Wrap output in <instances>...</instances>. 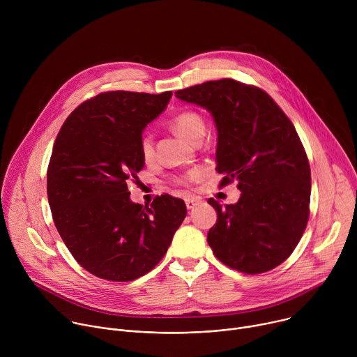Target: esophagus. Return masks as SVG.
Here are the masks:
<instances>
[{
	"instance_id": "esophagus-1",
	"label": "esophagus",
	"mask_w": 357,
	"mask_h": 357,
	"mask_svg": "<svg viewBox=\"0 0 357 357\" xmlns=\"http://www.w3.org/2000/svg\"><path fill=\"white\" fill-rule=\"evenodd\" d=\"M185 203H186L188 211H192V209H195V208L199 205L200 199H199V197H195V196H188V197L185 199Z\"/></svg>"
}]
</instances>
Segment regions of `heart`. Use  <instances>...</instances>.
I'll list each match as a JSON object with an SVG mask.
<instances>
[{"label":"heart","mask_w":357,"mask_h":357,"mask_svg":"<svg viewBox=\"0 0 357 357\" xmlns=\"http://www.w3.org/2000/svg\"><path fill=\"white\" fill-rule=\"evenodd\" d=\"M172 128L185 139L195 142L197 138L205 135V121L195 112H182L171 120ZM139 152L145 161L154 157V141L152 137L145 132L139 139ZM202 178L200 169H192L181 182H192Z\"/></svg>","instance_id":"obj_1"}]
</instances>
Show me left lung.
Listing matches in <instances>:
<instances>
[{"mask_svg": "<svg viewBox=\"0 0 357 357\" xmlns=\"http://www.w3.org/2000/svg\"><path fill=\"white\" fill-rule=\"evenodd\" d=\"M175 96L212 114L220 185L237 181L241 192L226 208L208 200L218 213L208 233L213 254L245 274L275 268L291 256L310 218L311 169L295 127L264 90L231 79Z\"/></svg>", "mask_w": 357, "mask_h": 357, "instance_id": "1", "label": "left lung"}]
</instances>
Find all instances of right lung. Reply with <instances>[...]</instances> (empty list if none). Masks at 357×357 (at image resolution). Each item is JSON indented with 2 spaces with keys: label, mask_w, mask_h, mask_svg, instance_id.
Here are the masks:
<instances>
[{
  "label": "right lung",
  "mask_w": 357,
  "mask_h": 357,
  "mask_svg": "<svg viewBox=\"0 0 357 357\" xmlns=\"http://www.w3.org/2000/svg\"><path fill=\"white\" fill-rule=\"evenodd\" d=\"M161 94L107 91L63 123L47 168L55 226L76 261L109 281H132L165 256L186 216L182 199L161 195L151 206L130 199L127 181L144 168L142 131L168 106Z\"/></svg>",
  "instance_id": "add662e5"
}]
</instances>
